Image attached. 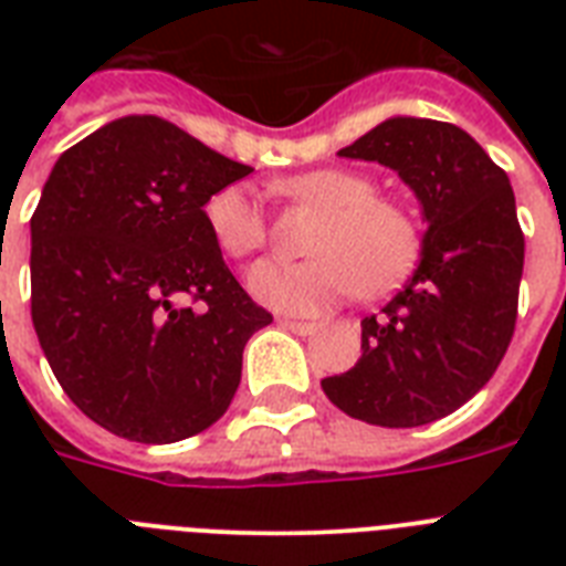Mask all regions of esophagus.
Listing matches in <instances>:
<instances>
[{"mask_svg":"<svg viewBox=\"0 0 566 566\" xmlns=\"http://www.w3.org/2000/svg\"><path fill=\"white\" fill-rule=\"evenodd\" d=\"M284 328H291V332H296V335H314L317 332V323H305V319H291V317H284L279 319Z\"/></svg>","mask_w":566,"mask_h":566,"instance_id":"obj_1","label":"esophagus"}]
</instances>
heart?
<instances>
[{
  "label": "heart",
  "instance_id": "b5f03b06",
  "mask_svg": "<svg viewBox=\"0 0 566 566\" xmlns=\"http://www.w3.org/2000/svg\"><path fill=\"white\" fill-rule=\"evenodd\" d=\"M275 193L323 211L308 238V261H264L249 275L258 300L291 314L317 311L349 293L378 296L411 270L420 229L408 208L376 196V181L346 167H323L279 179ZM211 238L229 258H249L266 243V220L247 185H226L205 202Z\"/></svg>",
  "mask_w": 566,
  "mask_h": 566
}]
</instances>
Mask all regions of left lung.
Returning a JSON list of instances; mask_svg holds the SVG:
<instances>
[{
  "instance_id": "1",
  "label": "left lung",
  "mask_w": 566,
  "mask_h": 566,
  "mask_svg": "<svg viewBox=\"0 0 566 566\" xmlns=\"http://www.w3.org/2000/svg\"><path fill=\"white\" fill-rule=\"evenodd\" d=\"M337 155L399 172L429 229L408 284L361 319L358 364L323 390L370 426H426L479 394L511 344L526 255L514 190L464 128L440 119L390 117Z\"/></svg>"
}]
</instances>
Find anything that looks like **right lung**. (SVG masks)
<instances>
[{"label":"right lung","instance_id":"1","mask_svg":"<svg viewBox=\"0 0 566 566\" xmlns=\"http://www.w3.org/2000/svg\"><path fill=\"white\" fill-rule=\"evenodd\" d=\"M249 172L161 117L114 119L49 172L31 323L64 394L111 434L176 443L231 405L273 314L226 266L205 202Z\"/></svg>","mask_w":566,"mask_h":566}]
</instances>
